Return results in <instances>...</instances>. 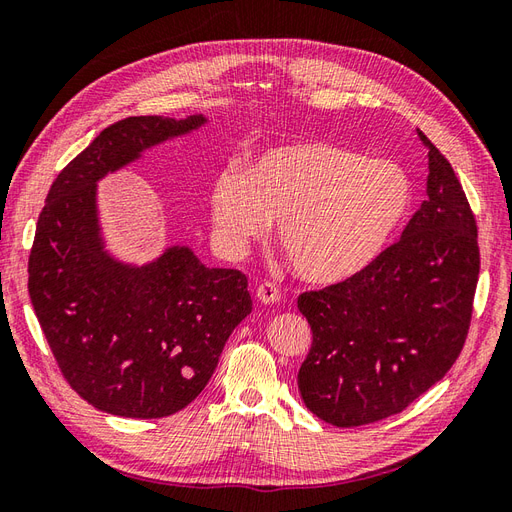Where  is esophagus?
Here are the masks:
<instances>
[{
    "label": "esophagus",
    "instance_id": "obj_1",
    "mask_svg": "<svg viewBox=\"0 0 512 512\" xmlns=\"http://www.w3.org/2000/svg\"><path fill=\"white\" fill-rule=\"evenodd\" d=\"M256 297H258L260 303L273 305V303H277V301L282 299V292H280V288H277L275 284L265 282V284H260V286L256 288Z\"/></svg>",
    "mask_w": 512,
    "mask_h": 512
}]
</instances>
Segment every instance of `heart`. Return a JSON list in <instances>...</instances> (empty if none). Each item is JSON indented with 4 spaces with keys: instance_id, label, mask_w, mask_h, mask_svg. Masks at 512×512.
<instances>
[{
    "instance_id": "obj_1",
    "label": "heart",
    "mask_w": 512,
    "mask_h": 512,
    "mask_svg": "<svg viewBox=\"0 0 512 512\" xmlns=\"http://www.w3.org/2000/svg\"><path fill=\"white\" fill-rule=\"evenodd\" d=\"M414 183L393 160L327 141L262 153L250 168L224 166L211 183L213 235L239 256L277 224V239L301 280L331 286L386 252L410 218Z\"/></svg>"
}]
</instances>
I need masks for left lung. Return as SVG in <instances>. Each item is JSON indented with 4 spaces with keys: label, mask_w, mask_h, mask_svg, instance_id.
<instances>
[{
    "label": "left lung",
    "mask_w": 512,
    "mask_h": 512,
    "mask_svg": "<svg viewBox=\"0 0 512 512\" xmlns=\"http://www.w3.org/2000/svg\"><path fill=\"white\" fill-rule=\"evenodd\" d=\"M429 175L401 239L346 282L303 292L312 327L299 369L309 412L359 427L408 408L453 367L468 337L478 282L476 220L453 166L418 130Z\"/></svg>",
    "instance_id": "1"
}]
</instances>
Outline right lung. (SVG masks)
Here are the masks:
<instances>
[{
  "mask_svg": "<svg viewBox=\"0 0 512 512\" xmlns=\"http://www.w3.org/2000/svg\"><path fill=\"white\" fill-rule=\"evenodd\" d=\"M205 123V115L121 119L46 194L29 254V297L61 374L102 412L162 418L183 410L252 312L247 277L205 267L188 245H170L138 267L106 252L102 239L98 181Z\"/></svg>",
  "mask_w": 512,
  "mask_h": 512,
  "instance_id": "obj_1",
  "label": "right lung"
}]
</instances>
